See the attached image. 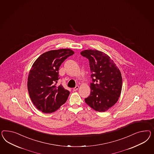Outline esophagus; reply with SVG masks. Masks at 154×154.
I'll return each mask as SVG.
<instances>
[{
	"mask_svg": "<svg viewBox=\"0 0 154 154\" xmlns=\"http://www.w3.org/2000/svg\"><path fill=\"white\" fill-rule=\"evenodd\" d=\"M79 88V86H76L73 88V91H76L77 90H78Z\"/></svg>",
	"mask_w": 154,
	"mask_h": 154,
	"instance_id": "obj_1",
	"label": "esophagus"
}]
</instances>
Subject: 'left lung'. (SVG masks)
Returning a JSON list of instances; mask_svg holds the SVG:
<instances>
[{
	"instance_id": "1",
	"label": "left lung",
	"mask_w": 154,
	"mask_h": 154,
	"mask_svg": "<svg viewBox=\"0 0 154 154\" xmlns=\"http://www.w3.org/2000/svg\"><path fill=\"white\" fill-rule=\"evenodd\" d=\"M81 54L89 60L91 92L85 103L97 112H104L116 103L121 95V72L110 57L99 50H83Z\"/></svg>"
}]
</instances>
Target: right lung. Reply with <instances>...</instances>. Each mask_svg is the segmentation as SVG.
Instances as JSON below:
<instances>
[{"instance_id":"right-lung-1","label":"right lung","mask_w":154,"mask_h":154,"mask_svg":"<svg viewBox=\"0 0 154 154\" xmlns=\"http://www.w3.org/2000/svg\"><path fill=\"white\" fill-rule=\"evenodd\" d=\"M74 53L69 49L50 50L33 63L28 76L27 88L33 105L42 112H54L66 102L70 92L56 83L59 79V66Z\"/></svg>"}]
</instances>
